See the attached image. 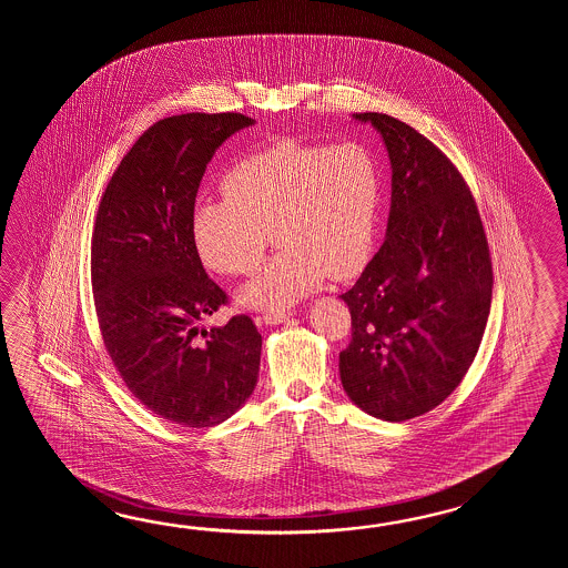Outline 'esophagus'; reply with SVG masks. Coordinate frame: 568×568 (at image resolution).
<instances>
[{"instance_id": "34e87169", "label": "esophagus", "mask_w": 568, "mask_h": 568, "mask_svg": "<svg viewBox=\"0 0 568 568\" xmlns=\"http://www.w3.org/2000/svg\"><path fill=\"white\" fill-rule=\"evenodd\" d=\"M294 314L286 313V311H267V313L262 314V321H264V325H280V323H286L290 321Z\"/></svg>"}]
</instances>
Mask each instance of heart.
I'll return each mask as SVG.
<instances>
[{"instance_id":"heart-1","label":"heart","mask_w":568,"mask_h":568,"mask_svg":"<svg viewBox=\"0 0 568 568\" xmlns=\"http://www.w3.org/2000/svg\"><path fill=\"white\" fill-rule=\"evenodd\" d=\"M221 191L196 203L191 240L199 260L225 276L254 272L270 231L278 254L243 284L237 302L286 311L323 284L362 270L372 252L379 209V166L357 142L282 140L240 158Z\"/></svg>"}]
</instances>
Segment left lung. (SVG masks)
Listing matches in <instances>:
<instances>
[{"label": "left lung", "instance_id": "8db88e82", "mask_svg": "<svg viewBox=\"0 0 568 568\" xmlns=\"http://www.w3.org/2000/svg\"><path fill=\"white\" fill-rule=\"evenodd\" d=\"M372 123L392 166L386 240L353 288L349 347L338 355L351 402L386 423L433 410L471 367L491 308V257L459 170L386 113Z\"/></svg>", "mask_w": 568, "mask_h": 568}]
</instances>
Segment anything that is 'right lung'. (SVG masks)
<instances>
[{"label":"right lung","instance_id":"right-lung-1","mask_svg":"<svg viewBox=\"0 0 568 568\" xmlns=\"http://www.w3.org/2000/svg\"><path fill=\"white\" fill-rule=\"evenodd\" d=\"M242 113H184L154 123L113 172L97 211L91 282L105 349L125 386L170 423L206 428L254 394L262 335L245 314L201 321L225 304L191 240L206 164Z\"/></svg>","mask_w":568,"mask_h":568}]
</instances>
